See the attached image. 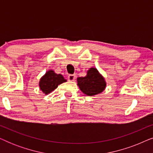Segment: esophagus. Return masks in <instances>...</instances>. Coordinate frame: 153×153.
<instances>
[{"label":"esophagus","mask_w":153,"mask_h":153,"mask_svg":"<svg viewBox=\"0 0 153 153\" xmlns=\"http://www.w3.org/2000/svg\"><path fill=\"white\" fill-rule=\"evenodd\" d=\"M68 81H75V79H76V76L74 74H70L68 76Z\"/></svg>","instance_id":"1"}]
</instances>
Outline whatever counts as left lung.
<instances>
[{
	"label": "left lung",
	"instance_id": "1",
	"mask_svg": "<svg viewBox=\"0 0 153 153\" xmlns=\"http://www.w3.org/2000/svg\"><path fill=\"white\" fill-rule=\"evenodd\" d=\"M77 85L83 93L93 96L103 92L106 83L104 76L95 68H90L85 76L77 78Z\"/></svg>",
	"mask_w": 153,
	"mask_h": 153
}]
</instances>
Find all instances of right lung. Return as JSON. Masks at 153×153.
<instances>
[{
	"label": "right lung",
	"instance_id": "1",
	"mask_svg": "<svg viewBox=\"0 0 153 153\" xmlns=\"http://www.w3.org/2000/svg\"><path fill=\"white\" fill-rule=\"evenodd\" d=\"M66 81L67 80L64 79L62 74H56L53 70H50L41 77L39 82V89L43 92V93L47 95L57 88L58 85Z\"/></svg>",
	"mask_w": 153,
	"mask_h": 153
}]
</instances>
